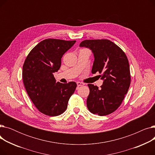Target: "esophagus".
Returning a JSON list of instances; mask_svg holds the SVG:
<instances>
[{
	"instance_id": "esophagus-1",
	"label": "esophagus",
	"mask_w": 155,
	"mask_h": 155,
	"mask_svg": "<svg viewBox=\"0 0 155 155\" xmlns=\"http://www.w3.org/2000/svg\"><path fill=\"white\" fill-rule=\"evenodd\" d=\"M77 86H78V87H80V86H83V85H84V83L80 82H78L77 83Z\"/></svg>"
}]
</instances>
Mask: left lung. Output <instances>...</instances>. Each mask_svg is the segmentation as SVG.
I'll list each match as a JSON object with an SVG mask.
<instances>
[{
	"label": "left lung",
	"mask_w": 155,
	"mask_h": 155,
	"mask_svg": "<svg viewBox=\"0 0 155 155\" xmlns=\"http://www.w3.org/2000/svg\"><path fill=\"white\" fill-rule=\"evenodd\" d=\"M80 47L92 51L94 61L93 74L99 72L103 84L99 88L88 84L90 93L87 99L91 112L101 116L114 112L124 100L131 84L129 64L124 52L108 39L84 40Z\"/></svg>",
	"instance_id": "8db88e82"
}]
</instances>
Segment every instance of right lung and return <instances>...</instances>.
<instances>
[{"mask_svg":"<svg viewBox=\"0 0 155 155\" xmlns=\"http://www.w3.org/2000/svg\"><path fill=\"white\" fill-rule=\"evenodd\" d=\"M76 41L46 39L30 51L22 68L24 87L32 103L45 115L56 116L66 110L77 84L56 82L53 73L61 67L63 55Z\"/></svg>","mask_w":155,"mask_h":155,"instance_id":"obj_1","label":"right lung"}]
</instances>
